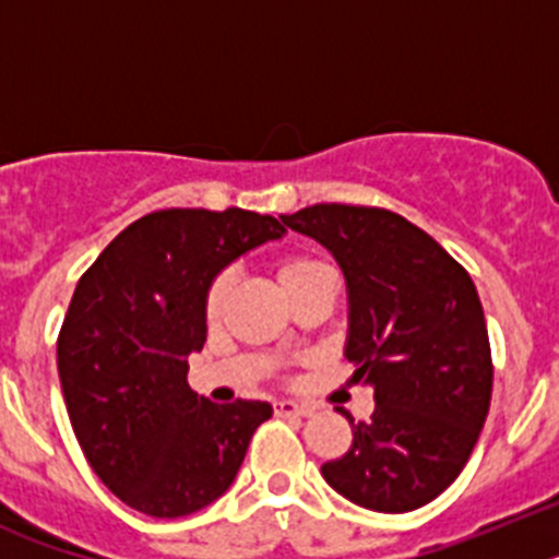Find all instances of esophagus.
I'll list each match as a JSON object with an SVG mask.
<instances>
[{"label": "esophagus", "mask_w": 559, "mask_h": 559, "mask_svg": "<svg viewBox=\"0 0 559 559\" xmlns=\"http://www.w3.org/2000/svg\"><path fill=\"white\" fill-rule=\"evenodd\" d=\"M274 412L280 417H310L313 408L302 406V403H294V400H280V403H274Z\"/></svg>", "instance_id": "esophagus-1"}]
</instances>
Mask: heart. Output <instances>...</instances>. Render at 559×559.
I'll use <instances>...</instances> for the list:
<instances>
[{
	"label": "heart",
	"instance_id": "obj_1",
	"mask_svg": "<svg viewBox=\"0 0 559 559\" xmlns=\"http://www.w3.org/2000/svg\"><path fill=\"white\" fill-rule=\"evenodd\" d=\"M322 271H330V269L322 263V260H316V257L285 254V257H280V263H276V280H280L283 290H290V288H296V285H302L305 280H310V276L322 274ZM229 288H231V276L229 274H218L210 283V288H206L204 313H206V319H210V322H212V319H218L221 310H224V302H226V296H229Z\"/></svg>",
	"mask_w": 559,
	"mask_h": 559
}]
</instances>
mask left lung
<instances>
[{
  "instance_id": "8db88e82",
  "label": "left lung",
  "mask_w": 559,
  "mask_h": 559,
  "mask_svg": "<svg viewBox=\"0 0 559 559\" xmlns=\"http://www.w3.org/2000/svg\"><path fill=\"white\" fill-rule=\"evenodd\" d=\"M335 257L347 280L344 355L374 392L324 481L374 512H412L451 487L490 412L492 358L471 274L431 235L378 206L313 204L280 215Z\"/></svg>"
}]
</instances>
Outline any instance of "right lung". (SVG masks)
Instances as JSON below:
<instances>
[{
    "instance_id": "1",
    "label": "right lung",
    "mask_w": 559,
    "mask_h": 559,
    "mask_svg": "<svg viewBox=\"0 0 559 559\" xmlns=\"http://www.w3.org/2000/svg\"><path fill=\"white\" fill-rule=\"evenodd\" d=\"M285 235L249 210H162L133 221L81 276L61 335L58 374L92 471L131 510L181 518L235 481L263 400L229 406L187 383L206 341L204 296L237 257Z\"/></svg>"
}]
</instances>
